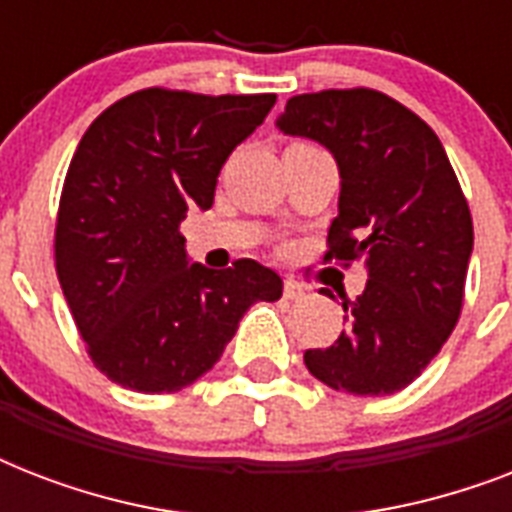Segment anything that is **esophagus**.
Masks as SVG:
<instances>
[{
  "label": "esophagus",
  "instance_id": "1",
  "mask_svg": "<svg viewBox=\"0 0 512 512\" xmlns=\"http://www.w3.org/2000/svg\"><path fill=\"white\" fill-rule=\"evenodd\" d=\"M284 297H287V300H303L305 287L300 284V281L287 279V281H284Z\"/></svg>",
  "mask_w": 512,
  "mask_h": 512
}]
</instances>
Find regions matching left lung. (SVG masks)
Returning a JSON list of instances; mask_svg holds the SVG:
<instances>
[{"instance_id":"8db88e82","label":"left lung","mask_w":512,"mask_h":512,"mask_svg":"<svg viewBox=\"0 0 512 512\" xmlns=\"http://www.w3.org/2000/svg\"><path fill=\"white\" fill-rule=\"evenodd\" d=\"M276 127L335 156L324 263L366 268L364 292L342 303L348 329L305 350V366L342 393L390 396L438 356L462 311L473 217L449 156L420 116L366 87L295 95Z\"/></svg>"}]
</instances>
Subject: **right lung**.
<instances>
[{
	"instance_id": "add662e5",
	"label": "right lung",
	"mask_w": 512,
	"mask_h": 512,
	"mask_svg": "<svg viewBox=\"0 0 512 512\" xmlns=\"http://www.w3.org/2000/svg\"><path fill=\"white\" fill-rule=\"evenodd\" d=\"M276 95L132 92L90 124L68 164L55 223L60 289L108 380L175 393L207 374L279 273L236 260L188 265L180 223L209 209L225 159L263 124Z\"/></svg>"
}]
</instances>
